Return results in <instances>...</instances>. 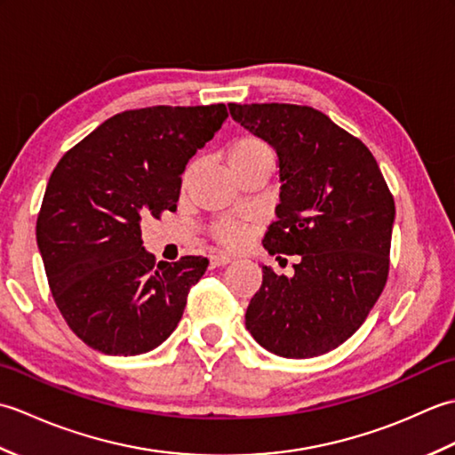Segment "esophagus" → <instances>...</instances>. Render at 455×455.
I'll return each mask as SVG.
<instances>
[{
    "mask_svg": "<svg viewBox=\"0 0 455 455\" xmlns=\"http://www.w3.org/2000/svg\"><path fill=\"white\" fill-rule=\"evenodd\" d=\"M228 262H230V256H227V254H211V258H209V266L211 267L227 266Z\"/></svg>",
    "mask_w": 455,
    "mask_h": 455,
    "instance_id": "1",
    "label": "esophagus"
}]
</instances>
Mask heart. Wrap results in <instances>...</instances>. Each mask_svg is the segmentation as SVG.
I'll return each instance as SVG.
<instances>
[{
	"instance_id": "b5f03b06",
	"label": "heart",
	"mask_w": 455,
	"mask_h": 455,
	"mask_svg": "<svg viewBox=\"0 0 455 455\" xmlns=\"http://www.w3.org/2000/svg\"><path fill=\"white\" fill-rule=\"evenodd\" d=\"M262 158H274L272 156V148L267 147L266 140H262L259 137H254V134H244V137H238L228 147V164H230V168L243 166V164L256 162V160H262ZM193 168H196V166H193V164H191V166L186 170V176H183V181H188ZM211 235L220 244L238 246L246 238V228L236 225V222L220 220V222H217V225H212Z\"/></svg>"
}]
</instances>
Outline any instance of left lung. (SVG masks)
<instances>
[{"mask_svg": "<svg viewBox=\"0 0 455 455\" xmlns=\"http://www.w3.org/2000/svg\"><path fill=\"white\" fill-rule=\"evenodd\" d=\"M230 115L277 152L272 256L297 254L291 277L262 266L246 328L282 357H315L346 342L389 275L395 201L365 144L307 105L228 103Z\"/></svg>", "mask_w": 455, "mask_h": 455, "instance_id": "left-lung-1", "label": "left lung"}]
</instances>
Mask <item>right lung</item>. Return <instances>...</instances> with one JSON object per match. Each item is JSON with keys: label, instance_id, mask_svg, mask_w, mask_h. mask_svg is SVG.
Returning <instances> with one entry per match:
<instances>
[{"label": "right lung", "instance_id": "add662e5", "mask_svg": "<svg viewBox=\"0 0 455 455\" xmlns=\"http://www.w3.org/2000/svg\"><path fill=\"white\" fill-rule=\"evenodd\" d=\"M227 117L222 103L123 111L58 162L36 244L58 311L93 350L137 355L176 331L209 259L156 264L140 222L176 211L189 158Z\"/></svg>", "mask_w": 455, "mask_h": 455}]
</instances>
